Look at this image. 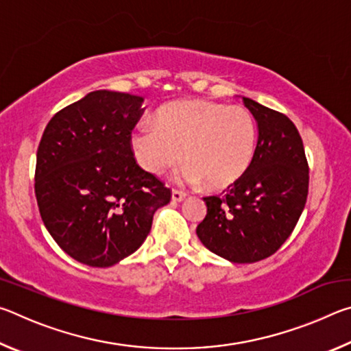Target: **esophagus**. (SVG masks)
I'll return each instance as SVG.
<instances>
[{
	"instance_id": "esophagus-1",
	"label": "esophagus",
	"mask_w": 351,
	"mask_h": 351,
	"mask_svg": "<svg viewBox=\"0 0 351 351\" xmlns=\"http://www.w3.org/2000/svg\"><path fill=\"white\" fill-rule=\"evenodd\" d=\"M184 198H186V193L181 192V190H176V189L171 190V199H173L175 203H180V201H182Z\"/></svg>"
}]
</instances>
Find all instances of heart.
<instances>
[{
	"instance_id": "obj_1",
	"label": "heart",
	"mask_w": 351,
	"mask_h": 351,
	"mask_svg": "<svg viewBox=\"0 0 351 351\" xmlns=\"http://www.w3.org/2000/svg\"><path fill=\"white\" fill-rule=\"evenodd\" d=\"M153 125H139L132 150L144 170L161 175L182 161L181 180L218 190L239 181L252 162L257 127L243 106L204 100L171 104L158 111ZM184 153L182 154V152Z\"/></svg>"
}]
</instances>
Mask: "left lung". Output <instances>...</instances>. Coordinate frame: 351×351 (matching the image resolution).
I'll list each match as a JSON object with an SVG mask.
<instances>
[{"label":"left lung","mask_w":351,"mask_h":351,"mask_svg":"<svg viewBox=\"0 0 351 351\" xmlns=\"http://www.w3.org/2000/svg\"><path fill=\"white\" fill-rule=\"evenodd\" d=\"M258 125L252 162L223 195L204 197L198 224L203 245L234 263H254L278 251L304 210L310 173L304 142L288 116L243 97Z\"/></svg>","instance_id":"left-lung-1"}]
</instances>
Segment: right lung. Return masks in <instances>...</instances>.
<instances>
[{
  "instance_id": "add662e5",
  "label": "right lung",
  "mask_w": 351,
  "mask_h": 351,
  "mask_svg": "<svg viewBox=\"0 0 351 351\" xmlns=\"http://www.w3.org/2000/svg\"><path fill=\"white\" fill-rule=\"evenodd\" d=\"M144 99L93 91L56 112L37 150L35 197L52 239L74 260L108 268L138 251L171 190L136 162Z\"/></svg>"
}]
</instances>
